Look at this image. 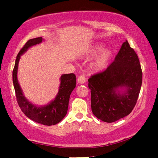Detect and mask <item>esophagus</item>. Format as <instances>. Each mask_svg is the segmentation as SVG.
<instances>
[{
	"mask_svg": "<svg viewBox=\"0 0 158 158\" xmlns=\"http://www.w3.org/2000/svg\"><path fill=\"white\" fill-rule=\"evenodd\" d=\"M77 81H78V83H79L80 84H83V83H84L86 81L85 77L83 75L79 76L78 79H77Z\"/></svg>",
	"mask_w": 158,
	"mask_h": 158,
	"instance_id": "obj_1",
	"label": "esophagus"
}]
</instances>
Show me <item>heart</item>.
Wrapping results in <instances>:
<instances>
[{
    "label": "heart",
    "mask_w": 158,
    "mask_h": 158,
    "mask_svg": "<svg viewBox=\"0 0 158 158\" xmlns=\"http://www.w3.org/2000/svg\"><path fill=\"white\" fill-rule=\"evenodd\" d=\"M102 43H95L91 46L86 53L88 58L96 56L89 64V69L93 73L103 71L108 67L110 60L112 58L113 52L110 49H104Z\"/></svg>",
    "instance_id": "heart-1"
}]
</instances>
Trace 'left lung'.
<instances>
[{
    "mask_svg": "<svg viewBox=\"0 0 158 158\" xmlns=\"http://www.w3.org/2000/svg\"><path fill=\"white\" fill-rule=\"evenodd\" d=\"M142 78L138 56L126 41L111 64L88 79L94 115L107 123L129 115L139 98Z\"/></svg>",
    "mask_w": 158,
    "mask_h": 158,
    "instance_id": "left-lung-1",
    "label": "left lung"
}]
</instances>
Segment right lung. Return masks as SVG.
<instances>
[{
    "instance_id": "right-lung-1",
    "label": "right lung",
    "mask_w": 158,
    "mask_h": 158,
    "mask_svg": "<svg viewBox=\"0 0 158 158\" xmlns=\"http://www.w3.org/2000/svg\"><path fill=\"white\" fill-rule=\"evenodd\" d=\"M43 41L42 37L30 39L18 53L13 70V83L18 105L22 112L29 119L45 126L55 125L61 122L67 113L70 94L76 87L75 74H63L60 77L58 92L54 100L44 106H36L26 99L18 80V69L20 57L32 46L39 44Z\"/></svg>"
}]
</instances>
